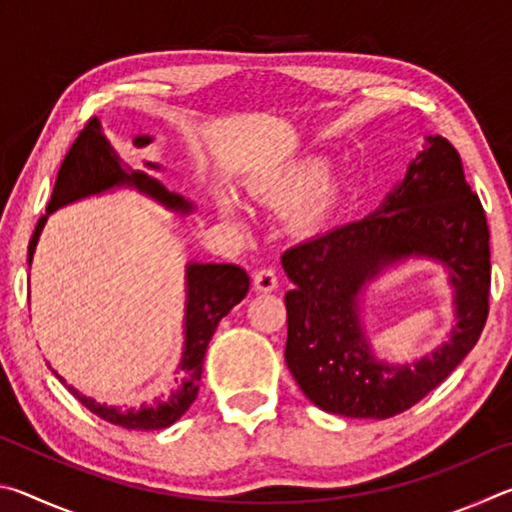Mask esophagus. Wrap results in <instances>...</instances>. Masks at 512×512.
Masks as SVG:
<instances>
[{
  "label": "esophagus",
  "mask_w": 512,
  "mask_h": 512,
  "mask_svg": "<svg viewBox=\"0 0 512 512\" xmlns=\"http://www.w3.org/2000/svg\"><path fill=\"white\" fill-rule=\"evenodd\" d=\"M253 287L259 293H271L277 289V275L273 268H259L253 275Z\"/></svg>",
  "instance_id": "1"
}]
</instances>
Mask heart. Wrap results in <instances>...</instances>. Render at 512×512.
I'll list each match as a JSON object with an SVG mask.
<instances>
[{"label":"heart","instance_id":"obj_1","mask_svg":"<svg viewBox=\"0 0 512 512\" xmlns=\"http://www.w3.org/2000/svg\"><path fill=\"white\" fill-rule=\"evenodd\" d=\"M248 194L273 210L296 207L291 225L293 230L305 235L332 223L343 203V185L329 178V162L320 158L298 160L271 176L259 178L248 187ZM216 207L225 216H235V205L230 198L219 196Z\"/></svg>","mask_w":512,"mask_h":512}]
</instances>
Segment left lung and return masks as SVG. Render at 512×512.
<instances>
[{
  "label": "left lung",
  "instance_id": "left-lung-1",
  "mask_svg": "<svg viewBox=\"0 0 512 512\" xmlns=\"http://www.w3.org/2000/svg\"><path fill=\"white\" fill-rule=\"evenodd\" d=\"M409 254L450 266L459 325L443 349L415 367H386L367 352L356 293L386 263ZM282 266L296 284L284 296V359L318 409L345 418L384 420L411 409L467 357L488 320V221L445 137H429L375 214L287 248Z\"/></svg>",
  "mask_w": 512,
  "mask_h": 512
}]
</instances>
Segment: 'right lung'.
Segmentation results:
<instances>
[{
	"label": "right lung",
	"instance_id": "1",
	"mask_svg": "<svg viewBox=\"0 0 512 512\" xmlns=\"http://www.w3.org/2000/svg\"><path fill=\"white\" fill-rule=\"evenodd\" d=\"M151 142V137H135V146H146ZM151 167V164H149ZM115 185H135L142 192L158 198L167 207L173 210H189V203L183 201V196L171 194L158 178H153L146 171H124L117 153L112 151L110 140L106 135L97 117H90L85 121L83 128L76 135L74 144L69 146L63 164H60L54 194L47 205V214L54 212L56 207L67 205L83 198L88 194L103 192ZM47 216H40L33 237L29 241V264L33 257V248L40 237L42 225H45ZM250 287V277L246 275L244 268L235 264H189L187 268V345H185V357H183V370L185 381L171 397L158 400L153 406H144L140 411H119L108 409V406L97 404L90 397L76 395L85 409H90L94 415H99L101 420H106L115 427L124 429H164L169 424L176 422L183 415L198 395V381L203 375V361L207 345L214 334L219 320L228 314V311L239 305L246 298Z\"/></svg>",
	"mask_w": 512,
	"mask_h": 512
}]
</instances>
